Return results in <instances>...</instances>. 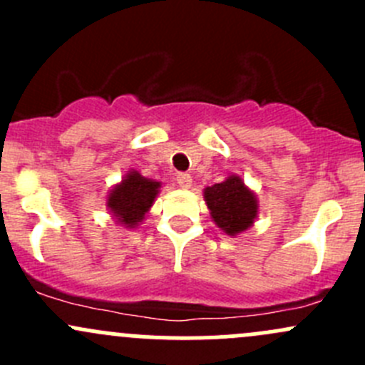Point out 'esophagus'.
Wrapping results in <instances>:
<instances>
[{"instance_id":"esophagus-1","label":"esophagus","mask_w":365,"mask_h":365,"mask_svg":"<svg viewBox=\"0 0 365 365\" xmlns=\"http://www.w3.org/2000/svg\"><path fill=\"white\" fill-rule=\"evenodd\" d=\"M176 182H178V185L182 187V189H190V185H192V176L187 175V173H178Z\"/></svg>"}]
</instances>
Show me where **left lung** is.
<instances>
[{
    "label": "left lung",
    "instance_id": "obj_1",
    "mask_svg": "<svg viewBox=\"0 0 365 365\" xmlns=\"http://www.w3.org/2000/svg\"><path fill=\"white\" fill-rule=\"evenodd\" d=\"M203 196L215 226L230 237L242 235L256 220L257 197L238 175H230L224 182L206 187Z\"/></svg>",
    "mask_w": 365,
    "mask_h": 365
}]
</instances>
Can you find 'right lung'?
<instances>
[{
  "label": "right lung",
  "instance_id": "right-lung-1",
  "mask_svg": "<svg viewBox=\"0 0 365 365\" xmlns=\"http://www.w3.org/2000/svg\"><path fill=\"white\" fill-rule=\"evenodd\" d=\"M160 187V182L145 178L139 171L130 169L121 182L109 190L106 206L120 226L132 230L145 220V215L155 203Z\"/></svg>",
  "mask_w": 365,
  "mask_h": 365
}]
</instances>
